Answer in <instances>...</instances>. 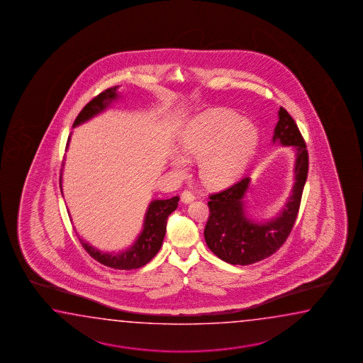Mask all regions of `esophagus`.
<instances>
[{
    "label": "esophagus",
    "mask_w": 363,
    "mask_h": 363,
    "mask_svg": "<svg viewBox=\"0 0 363 363\" xmlns=\"http://www.w3.org/2000/svg\"><path fill=\"white\" fill-rule=\"evenodd\" d=\"M196 199V194L192 191H184L182 193V201L188 203V202H192L193 199Z\"/></svg>",
    "instance_id": "esophagus-1"
}]
</instances>
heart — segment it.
Instances as JSON below:
<instances>
[{"mask_svg": "<svg viewBox=\"0 0 363 363\" xmlns=\"http://www.w3.org/2000/svg\"><path fill=\"white\" fill-rule=\"evenodd\" d=\"M256 144L255 125L228 109L199 114L180 140L182 153L188 161H199V175L210 185H227L238 178L249 164ZM185 158L178 153L171 158L179 172L188 169Z\"/></svg>", "mask_w": 363, "mask_h": 363, "instance_id": "heart-1", "label": "heart"}]
</instances>
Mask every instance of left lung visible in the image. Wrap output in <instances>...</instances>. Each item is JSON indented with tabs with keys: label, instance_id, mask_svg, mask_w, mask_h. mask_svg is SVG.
Wrapping results in <instances>:
<instances>
[{
	"label": "left lung",
	"instance_id": "1",
	"mask_svg": "<svg viewBox=\"0 0 363 363\" xmlns=\"http://www.w3.org/2000/svg\"><path fill=\"white\" fill-rule=\"evenodd\" d=\"M278 116L273 140L292 145L296 150L295 185L281 215L265 224H254L246 219L242 199L249 188V178L208 196L210 215L203 232L207 246L221 260L233 265H249L273 255L289 238L298 218L309 156L296 122L284 107L279 108Z\"/></svg>",
	"mask_w": 363,
	"mask_h": 363
}]
</instances>
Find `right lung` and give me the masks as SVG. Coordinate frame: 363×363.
I'll list each match as a JSON object with an SVG mask.
<instances>
[{"label":"right lung","mask_w":363,"mask_h":363,"mask_svg":"<svg viewBox=\"0 0 363 363\" xmlns=\"http://www.w3.org/2000/svg\"><path fill=\"white\" fill-rule=\"evenodd\" d=\"M117 87L113 86L111 89L104 90L103 93L96 95L95 98L90 100L82 111L79 112L77 118L74 120L73 126L79 125L81 122L86 121L91 118L95 114L101 112L104 108L107 107L108 103L116 99L117 96ZM69 142V139H68ZM67 142V144H68ZM179 196L171 197L169 199H157L153 201L150 205V208L145 215V221H144V229L142 235H139L138 241L131 249L121 252V254H106L100 252L98 250L93 249L89 246L82 240H79L82 247L86 250V252L95 259L100 264L113 268V269L131 270L142 268L145 264L150 263V260L156 256L157 252L162 246L164 233H166V224H167V218L175 208L178 207Z\"/></svg>","instance_id":"right-lung-1"}]
</instances>
